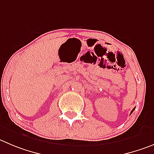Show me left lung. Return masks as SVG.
<instances>
[{
	"instance_id": "1",
	"label": "left lung",
	"mask_w": 154,
	"mask_h": 154,
	"mask_svg": "<svg viewBox=\"0 0 154 154\" xmlns=\"http://www.w3.org/2000/svg\"><path fill=\"white\" fill-rule=\"evenodd\" d=\"M134 109H133V110H132V111H131V113H132V112H133V111H134Z\"/></svg>"
}]
</instances>
